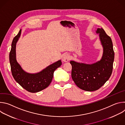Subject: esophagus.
Returning a JSON list of instances; mask_svg holds the SVG:
<instances>
[{"label": "esophagus", "mask_w": 125, "mask_h": 125, "mask_svg": "<svg viewBox=\"0 0 125 125\" xmlns=\"http://www.w3.org/2000/svg\"><path fill=\"white\" fill-rule=\"evenodd\" d=\"M70 59V55L67 54V53H65L63 55L62 57V60L64 62H68Z\"/></svg>", "instance_id": "esophagus-1"}]
</instances>
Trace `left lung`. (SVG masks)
<instances>
[{
	"mask_svg": "<svg viewBox=\"0 0 125 125\" xmlns=\"http://www.w3.org/2000/svg\"><path fill=\"white\" fill-rule=\"evenodd\" d=\"M103 47L101 59L89 64L71 61L72 69L71 76L78 87L88 92L96 91L110 77L113 70L114 52L111 39L102 28L96 31Z\"/></svg>",
	"mask_w": 125,
	"mask_h": 125,
	"instance_id": "8db88e82",
	"label": "left lung"
}]
</instances>
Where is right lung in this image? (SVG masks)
<instances>
[{
  "label": "right lung",
  "instance_id": "obj_1",
  "mask_svg": "<svg viewBox=\"0 0 125 125\" xmlns=\"http://www.w3.org/2000/svg\"><path fill=\"white\" fill-rule=\"evenodd\" d=\"M21 31V29L13 39L9 53L12 74L15 80L26 90L32 93H38L49 86L53 79L54 72L61 65L62 62L59 60L37 73L26 72L16 60V43L20 37Z\"/></svg>",
  "mask_w": 125,
  "mask_h": 125
}]
</instances>
